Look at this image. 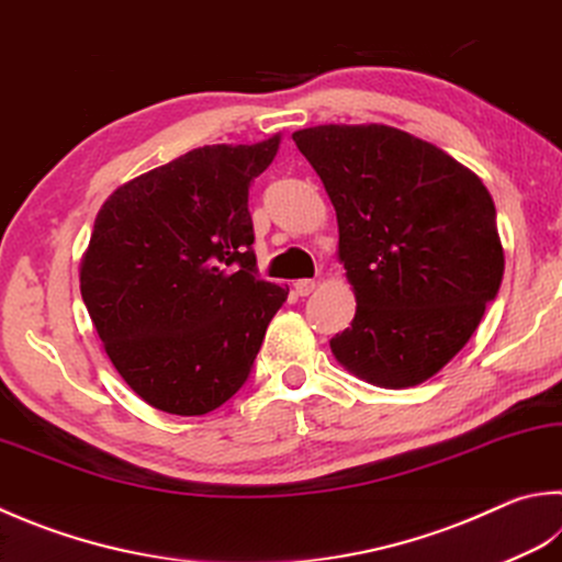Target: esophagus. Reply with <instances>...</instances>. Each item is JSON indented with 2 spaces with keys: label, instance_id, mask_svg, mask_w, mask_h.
Here are the masks:
<instances>
[{
  "label": "esophagus",
  "instance_id": "obj_1",
  "mask_svg": "<svg viewBox=\"0 0 562 562\" xmlns=\"http://www.w3.org/2000/svg\"><path fill=\"white\" fill-rule=\"evenodd\" d=\"M293 291L299 293V295H311V293L315 291V281H311V279L295 281V283H293Z\"/></svg>",
  "mask_w": 562,
  "mask_h": 562
}]
</instances>
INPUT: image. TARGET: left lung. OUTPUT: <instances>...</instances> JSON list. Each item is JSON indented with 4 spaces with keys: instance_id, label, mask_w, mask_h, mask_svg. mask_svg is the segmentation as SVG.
<instances>
[{
    "instance_id": "left-lung-1",
    "label": "left lung",
    "mask_w": 562,
    "mask_h": 562,
    "mask_svg": "<svg viewBox=\"0 0 562 562\" xmlns=\"http://www.w3.org/2000/svg\"><path fill=\"white\" fill-rule=\"evenodd\" d=\"M330 195L357 313L330 349L384 389L430 379L499 293L504 249L490 190L438 146L386 124L293 134Z\"/></svg>"
}]
</instances>
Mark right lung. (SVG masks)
<instances>
[{"instance_id":"right-lung-1","label":"right lung","mask_w":562,"mask_h":562,"mask_svg":"<svg viewBox=\"0 0 562 562\" xmlns=\"http://www.w3.org/2000/svg\"><path fill=\"white\" fill-rule=\"evenodd\" d=\"M281 136L193 149L104 200L80 293L110 362L146 404L203 416L245 384L289 285L261 281L249 186Z\"/></svg>"}]
</instances>
